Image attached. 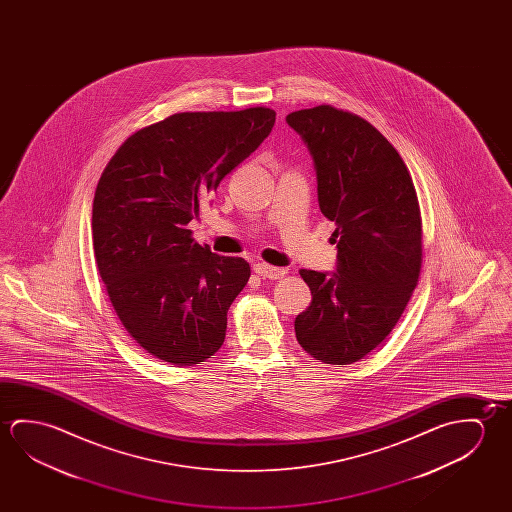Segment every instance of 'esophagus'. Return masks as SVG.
Returning <instances> with one entry per match:
<instances>
[{
    "mask_svg": "<svg viewBox=\"0 0 512 512\" xmlns=\"http://www.w3.org/2000/svg\"><path fill=\"white\" fill-rule=\"evenodd\" d=\"M253 271H255L259 277L271 278V280L282 278L285 273H287V269L273 268V266H268V264H264V262H257V264L253 266Z\"/></svg>",
    "mask_w": 512,
    "mask_h": 512,
    "instance_id": "obj_1",
    "label": "esophagus"
}]
</instances>
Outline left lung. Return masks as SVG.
<instances>
[{
  "mask_svg": "<svg viewBox=\"0 0 512 512\" xmlns=\"http://www.w3.org/2000/svg\"><path fill=\"white\" fill-rule=\"evenodd\" d=\"M285 121L312 157L337 243L334 273L300 271L312 302L294 332L316 361L352 364L389 336L418 284V196L398 151L366 119L319 105Z\"/></svg>",
  "mask_w": 512,
  "mask_h": 512,
  "instance_id": "obj_1",
  "label": "left lung"
}]
</instances>
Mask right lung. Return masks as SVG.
Returning <instances> with one entry per match:
<instances>
[{
  "mask_svg": "<svg viewBox=\"0 0 512 512\" xmlns=\"http://www.w3.org/2000/svg\"><path fill=\"white\" fill-rule=\"evenodd\" d=\"M275 118L266 107L175 114L128 137L101 173L93 203L101 280L130 336L160 361L200 364L225 341L250 264L194 243L187 225Z\"/></svg>",
  "mask_w": 512,
  "mask_h": 512,
  "instance_id": "right-lung-1",
  "label": "right lung"
}]
</instances>
